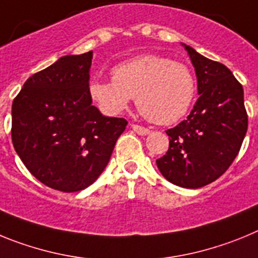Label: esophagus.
Here are the masks:
<instances>
[{
    "label": "esophagus",
    "mask_w": 258,
    "mask_h": 258,
    "mask_svg": "<svg viewBox=\"0 0 258 258\" xmlns=\"http://www.w3.org/2000/svg\"><path fill=\"white\" fill-rule=\"evenodd\" d=\"M131 127H132V129H133L134 132H136L137 134H140V136H147V134L150 133V131H149V129H147V127L141 126V125L132 124Z\"/></svg>",
    "instance_id": "34e87169"
}]
</instances>
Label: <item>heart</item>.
<instances>
[{"label": "heart", "instance_id": "heart-1", "mask_svg": "<svg viewBox=\"0 0 258 258\" xmlns=\"http://www.w3.org/2000/svg\"><path fill=\"white\" fill-rule=\"evenodd\" d=\"M112 81L95 79L88 92L98 109L117 116L136 97L141 112L150 121L170 125L190 111L197 95V80L184 63L154 54L129 59L111 71Z\"/></svg>", "mask_w": 258, "mask_h": 258}]
</instances>
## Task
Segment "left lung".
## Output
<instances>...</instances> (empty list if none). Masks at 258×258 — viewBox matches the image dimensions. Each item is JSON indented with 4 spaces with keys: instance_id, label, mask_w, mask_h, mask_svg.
Listing matches in <instances>:
<instances>
[{
    "instance_id": "obj_1",
    "label": "left lung",
    "mask_w": 258,
    "mask_h": 258,
    "mask_svg": "<svg viewBox=\"0 0 258 258\" xmlns=\"http://www.w3.org/2000/svg\"><path fill=\"white\" fill-rule=\"evenodd\" d=\"M198 79L197 103L186 120L168 129L169 149L157 168L173 184L199 188L229 169L248 127L243 86L222 63L182 44Z\"/></svg>"
}]
</instances>
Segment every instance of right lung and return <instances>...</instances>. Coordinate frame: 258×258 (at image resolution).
Here are the masks:
<instances>
[{
	"label": "right lung",
	"instance_id": "add662e5",
	"mask_svg": "<svg viewBox=\"0 0 258 258\" xmlns=\"http://www.w3.org/2000/svg\"><path fill=\"white\" fill-rule=\"evenodd\" d=\"M92 59L93 51L61 56L32 75L11 108V138L20 160L38 181L63 192L95 182L127 124L92 104Z\"/></svg>",
	"mask_w": 258,
	"mask_h": 258
}]
</instances>
